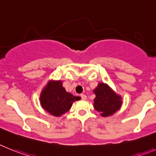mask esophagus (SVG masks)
Returning <instances> with one entry per match:
<instances>
[{"label":"esophagus","instance_id":"esophagus-1","mask_svg":"<svg viewBox=\"0 0 156 156\" xmlns=\"http://www.w3.org/2000/svg\"><path fill=\"white\" fill-rule=\"evenodd\" d=\"M81 99H84V100H85V99H87V96L85 95V94H81Z\"/></svg>","mask_w":156,"mask_h":156}]
</instances>
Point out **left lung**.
Instances as JSON below:
<instances>
[{"mask_svg":"<svg viewBox=\"0 0 156 156\" xmlns=\"http://www.w3.org/2000/svg\"><path fill=\"white\" fill-rule=\"evenodd\" d=\"M93 92L95 94L94 108L102 116H111L120 109L122 105L121 96L115 93L109 85L99 83Z\"/></svg>","mask_w":156,"mask_h":156,"instance_id":"1","label":"left lung"}]
</instances>
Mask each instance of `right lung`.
<instances>
[{"mask_svg": "<svg viewBox=\"0 0 156 156\" xmlns=\"http://www.w3.org/2000/svg\"><path fill=\"white\" fill-rule=\"evenodd\" d=\"M40 104L50 114L61 116L71 109L78 98L66 92L61 81H50L40 94Z\"/></svg>", "mask_w": 156, "mask_h": 156, "instance_id": "add662e5", "label": "right lung"}]
</instances>
